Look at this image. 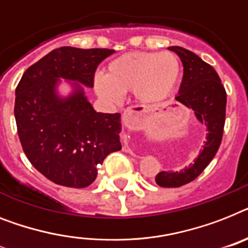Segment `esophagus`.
Returning a JSON list of instances; mask_svg holds the SVG:
<instances>
[{
  "label": "esophagus",
  "mask_w": 248,
  "mask_h": 248,
  "mask_svg": "<svg viewBox=\"0 0 248 248\" xmlns=\"http://www.w3.org/2000/svg\"><path fill=\"white\" fill-rule=\"evenodd\" d=\"M126 111H127L128 113L126 114L125 112H124V122H127V114H128V109L126 110Z\"/></svg>",
  "instance_id": "esophagus-1"
}]
</instances>
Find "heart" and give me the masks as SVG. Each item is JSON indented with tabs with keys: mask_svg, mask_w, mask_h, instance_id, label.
Listing matches in <instances>:
<instances>
[{
	"mask_svg": "<svg viewBox=\"0 0 248 248\" xmlns=\"http://www.w3.org/2000/svg\"><path fill=\"white\" fill-rule=\"evenodd\" d=\"M180 75L176 56L168 52H128L107 66V74H96L94 89L108 103H118L124 93L134 92L142 103H156L170 95Z\"/></svg>",
	"mask_w": 248,
	"mask_h": 248,
	"instance_id": "obj_1",
	"label": "heart"
}]
</instances>
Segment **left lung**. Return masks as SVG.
<instances>
[{"label": "left lung", "instance_id": "obj_1", "mask_svg": "<svg viewBox=\"0 0 248 248\" xmlns=\"http://www.w3.org/2000/svg\"><path fill=\"white\" fill-rule=\"evenodd\" d=\"M168 49L178 54L183 65V78L176 100L195 112L199 122L206 126V138L194 162L178 172H160L155 182L160 187H181L200 176L218 152L225 122L227 93L213 66L197 54L182 47Z\"/></svg>", "mask_w": 248, "mask_h": 248}]
</instances>
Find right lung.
Returning a JSON list of instances; mask_svg holds the SVG:
<instances>
[{"mask_svg": "<svg viewBox=\"0 0 248 248\" xmlns=\"http://www.w3.org/2000/svg\"><path fill=\"white\" fill-rule=\"evenodd\" d=\"M113 49L61 47L30 66L16 88L15 120L26 158L46 178L74 188L92 185L98 166L121 150L120 113L95 112L82 85L94 86L96 67ZM60 78L74 90L62 98Z\"/></svg>", "mask_w": 248, "mask_h": 248, "instance_id": "right-lung-1", "label": "right lung"}]
</instances>
